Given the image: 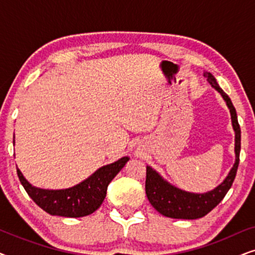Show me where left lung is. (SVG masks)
Listing matches in <instances>:
<instances>
[{
  "label": "left lung",
  "instance_id": "obj_1",
  "mask_svg": "<svg viewBox=\"0 0 255 255\" xmlns=\"http://www.w3.org/2000/svg\"><path fill=\"white\" fill-rule=\"evenodd\" d=\"M204 78L210 83L214 89L221 94L223 100L228 106L230 114H231L232 128L235 131V153L236 161L232 168L230 169L228 176L225 177L222 183L212 190L207 193H190L180 189L168 181L163 179L160 174L153 169L151 166H146V183L145 190L149 203L156 211L162 216L176 219H197L204 217L212 209L217 207L224 196L231 188L233 180H235L237 169L239 165L240 154V127L238 123V117L235 107L219 85L215 76L209 72H204Z\"/></svg>",
  "mask_w": 255,
  "mask_h": 255
}]
</instances>
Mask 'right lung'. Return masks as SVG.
<instances>
[{"label":"right lung","instance_id":"add662e5","mask_svg":"<svg viewBox=\"0 0 255 255\" xmlns=\"http://www.w3.org/2000/svg\"><path fill=\"white\" fill-rule=\"evenodd\" d=\"M128 159V156H123L117 161L102 166L82 182L67 189H41L32 186L18 168L17 174L29 196L44 211L52 216L78 218L93 214L101 207L107 196L108 186Z\"/></svg>","mask_w":255,"mask_h":255}]
</instances>
